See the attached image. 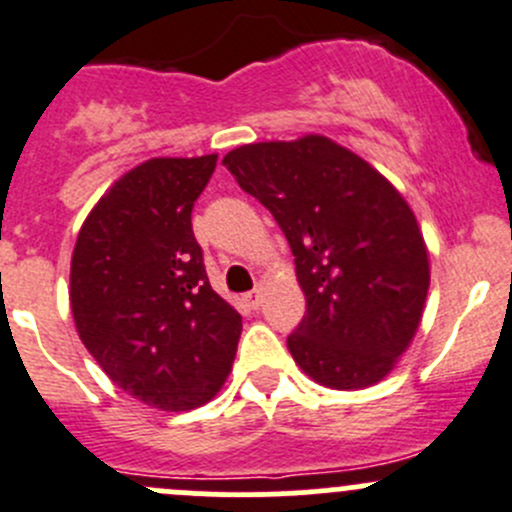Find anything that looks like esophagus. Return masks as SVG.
<instances>
[{
  "mask_svg": "<svg viewBox=\"0 0 512 512\" xmlns=\"http://www.w3.org/2000/svg\"><path fill=\"white\" fill-rule=\"evenodd\" d=\"M242 300H245V305L250 307V310H257V307H260V302H262V285H260V282H257L255 290L247 292V295L242 297Z\"/></svg>",
  "mask_w": 512,
  "mask_h": 512,
  "instance_id": "1",
  "label": "esophagus"
}]
</instances>
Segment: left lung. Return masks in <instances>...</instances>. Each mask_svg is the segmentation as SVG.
I'll list each match as a JSON object with an SVG mask.
<instances>
[{
	"mask_svg": "<svg viewBox=\"0 0 512 512\" xmlns=\"http://www.w3.org/2000/svg\"><path fill=\"white\" fill-rule=\"evenodd\" d=\"M222 162L272 212L295 255L307 312L287 347L300 370L332 390L388 377L430 287L428 247L405 197L322 135L242 145Z\"/></svg>",
	"mask_w": 512,
	"mask_h": 512,
	"instance_id": "obj_1",
	"label": "left lung"
}]
</instances>
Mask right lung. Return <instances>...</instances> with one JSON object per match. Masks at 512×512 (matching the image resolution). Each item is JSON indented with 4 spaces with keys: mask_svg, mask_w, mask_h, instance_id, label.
<instances>
[{
    "mask_svg": "<svg viewBox=\"0 0 512 512\" xmlns=\"http://www.w3.org/2000/svg\"><path fill=\"white\" fill-rule=\"evenodd\" d=\"M217 155L152 157L84 220L69 267L79 340L124 393L182 413L225 385L242 317L210 285L192 207Z\"/></svg>",
    "mask_w": 512,
    "mask_h": 512,
    "instance_id": "obj_1",
    "label": "right lung"
}]
</instances>
